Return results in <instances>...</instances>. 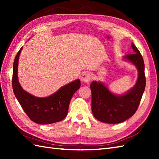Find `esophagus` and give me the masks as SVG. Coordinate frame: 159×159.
<instances>
[{
  "label": "esophagus",
  "instance_id": "esophagus-1",
  "mask_svg": "<svg viewBox=\"0 0 159 159\" xmlns=\"http://www.w3.org/2000/svg\"><path fill=\"white\" fill-rule=\"evenodd\" d=\"M80 79H81L82 82L88 83L91 80H92V76H91V75L89 73H84L82 74L81 78H80Z\"/></svg>",
  "mask_w": 159,
  "mask_h": 159
}]
</instances>
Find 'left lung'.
Segmentation results:
<instances>
[{"label": "left lung", "instance_id": "left-lung-1", "mask_svg": "<svg viewBox=\"0 0 159 159\" xmlns=\"http://www.w3.org/2000/svg\"><path fill=\"white\" fill-rule=\"evenodd\" d=\"M131 47L134 53L124 56L123 58L133 63L138 70V78L133 87L122 95H117L111 92L103 83L93 81L90 85L92 113L96 119L102 122H123L133 116L139 105L146 87L144 61L133 43Z\"/></svg>", "mask_w": 159, "mask_h": 159}]
</instances>
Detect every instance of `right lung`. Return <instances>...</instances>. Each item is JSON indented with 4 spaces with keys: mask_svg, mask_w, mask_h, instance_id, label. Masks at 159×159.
Instances as JSON below:
<instances>
[{
    "mask_svg": "<svg viewBox=\"0 0 159 159\" xmlns=\"http://www.w3.org/2000/svg\"><path fill=\"white\" fill-rule=\"evenodd\" d=\"M22 47L17 53L13 66L12 87L14 95L24 111L34 122L50 124L65 118L73 94L80 88V80L76 79L61 87L51 96L39 98L31 95L22 89L18 81V66Z\"/></svg>",
    "mask_w": 159,
    "mask_h": 159,
    "instance_id": "add662e5",
    "label": "right lung"
}]
</instances>
